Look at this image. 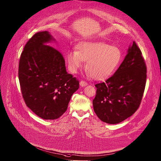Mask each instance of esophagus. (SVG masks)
Listing matches in <instances>:
<instances>
[{"mask_svg":"<svg viewBox=\"0 0 161 161\" xmlns=\"http://www.w3.org/2000/svg\"><path fill=\"white\" fill-rule=\"evenodd\" d=\"M80 85L81 87H85V86H86V85H87V83L83 80H81L80 81Z\"/></svg>","mask_w":161,"mask_h":161,"instance_id":"esophagus-1","label":"esophagus"}]
</instances>
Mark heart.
Instances as JSON below:
<instances>
[{
    "label": "heart",
    "instance_id": "obj_1",
    "mask_svg": "<svg viewBox=\"0 0 161 161\" xmlns=\"http://www.w3.org/2000/svg\"><path fill=\"white\" fill-rule=\"evenodd\" d=\"M122 58L120 50L103 42H82L77 50H70L67 56L69 70L76 73L86 61L88 74L96 80L103 79L114 71Z\"/></svg>",
    "mask_w": 161,
    "mask_h": 161
}]
</instances>
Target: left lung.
I'll return each instance as SVG.
<instances>
[{
    "mask_svg": "<svg viewBox=\"0 0 161 161\" xmlns=\"http://www.w3.org/2000/svg\"><path fill=\"white\" fill-rule=\"evenodd\" d=\"M146 72L141 50L133 41L113 76L95 85L97 89L93 108L102 122L119 124L136 112L144 92Z\"/></svg>",
    "mask_w": 161,
    "mask_h": 161,
    "instance_id": "left-lung-1",
    "label": "left lung"
}]
</instances>
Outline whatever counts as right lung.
I'll list each match as a JSON object with an SVG mask.
<instances>
[{
    "label": "right lung",
    "mask_w": 161,
    "mask_h": 161,
    "mask_svg": "<svg viewBox=\"0 0 161 161\" xmlns=\"http://www.w3.org/2000/svg\"><path fill=\"white\" fill-rule=\"evenodd\" d=\"M54 39L39 31L25 46L19 65V80L28 108L45 120H55L65 113L79 81L67 73L63 55L47 45Z\"/></svg>",
    "instance_id": "add662e5"
}]
</instances>
